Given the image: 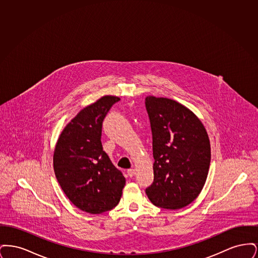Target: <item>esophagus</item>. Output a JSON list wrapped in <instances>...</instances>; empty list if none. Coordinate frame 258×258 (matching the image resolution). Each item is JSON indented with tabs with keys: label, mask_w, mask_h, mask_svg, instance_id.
<instances>
[{
	"label": "esophagus",
	"mask_w": 258,
	"mask_h": 258,
	"mask_svg": "<svg viewBox=\"0 0 258 258\" xmlns=\"http://www.w3.org/2000/svg\"><path fill=\"white\" fill-rule=\"evenodd\" d=\"M127 175L130 176V177H133V176H135V169H128L127 170Z\"/></svg>",
	"instance_id": "obj_1"
}]
</instances>
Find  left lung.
<instances>
[{"label":"left lung","instance_id":"obj_1","mask_svg":"<svg viewBox=\"0 0 258 258\" xmlns=\"http://www.w3.org/2000/svg\"><path fill=\"white\" fill-rule=\"evenodd\" d=\"M145 104L155 159L146 195L160 208H184L199 196L208 176V134L197 115L176 100L148 96Z\"/></svg>","mask_w":258,"mask_h":258}]
</instances>
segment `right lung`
Returning <instances> with one entry per match:
<instances>
[{"mask_svg": "<svg viewBox=\"0 0 258 258\" xmlns=\"http://www.w3.org/2000/svg\"><path fill=\"white\" fill-rule=\"evenodd\" d=\"M121 98L104 96L79 111L62 130L53 155L56 178L64 195L89 214L115 208L125 179L101 145L102 121Z\"/></svg>", "mask_w": 258, "mask_h": 258, "instance_id": "right-lung-1", "label": "right lung"}]
</instances>
